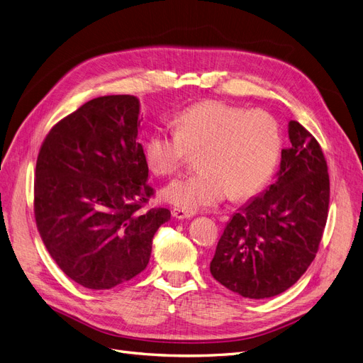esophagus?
I'll list each match as a JSON object with an SVG mask.
<instances>
[{
  "label": "esophagus",
  "mask_w": 363,
  "mask_h": 363,
  "mask_svg": "<svg viewBox=\"0 0 363 363\" xmlns=\"http://www.w3.org/2000/svg\"><path fill=\"white\" fill-rule=\"evenodd\" d=\"M172 216L177 218V219H190V218L194 216V213L182 211V209H179V208H173V209H172Z\"/></svg>",
  "instance_id": "1"
}]
</instances>
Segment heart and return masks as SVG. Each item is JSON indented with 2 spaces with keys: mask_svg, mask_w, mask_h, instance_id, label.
Returning a JSON list of instances; mask_svg holds the SVG:
<instances>
[{
  "mask_svg": "<svg viewBox=\"0 0 363 363\" xmlns=\"http://www.w3.org/2000/svg\"><path fill=\"white\" fill-rule=\"evenodd\" d=\"M280 144L277 123L264 109L206 99L182 109L175 118V132H152L145 159L155 175L173 177L190 154H200L197 173L163 190L164 200L194 213L215 206L227 194L233 200L258 194L276 169Z\"/></svg>",
  "mask_w": 363,
  "mask_h": 363,
  "instance_id": "heart-1",
  "label": "heart"
}]
</instances>
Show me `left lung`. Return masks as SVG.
I'll list each match as a JSON object with an SVG mask.
<instances>
[{
    "label": "left lung",
    "instance_id": "8db88e82",
    "mask_svg": "<svg viewBox=\"0 0 363 363\" xmlns=\"http://www.w3.org/2000/svg\"><path fill=\"white\" fill-rule=\"evenodd\" d=\"M277 181L234 213L218 242L211 273L245 298L276 296L291 288L316 257L329 208L323 151L306 128L289 121Z\"/></svg>",
    "mask_w": 363,
    "mask_h": 363
}]
</instances>
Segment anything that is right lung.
I'll return each instance as SVG.
<instances>
[{"label": "right lung", "mask_w": 363, "mask_h": 363, "mask_svg": "<svg viewBox=\"0 0 363 363\" xmlns=\"http://www.w3.org/2000/svg\"><path fill=\"white\" fill-rule=\"evenodd\" d=\"M138 116L130 94L91 99L56 123L38 152L37 228L60 270L89 289L144 272L154 234L170 219L164 208L144 211L154 188Z\"/></svg>", "instance_id": "obj_1"}]
</instances>
